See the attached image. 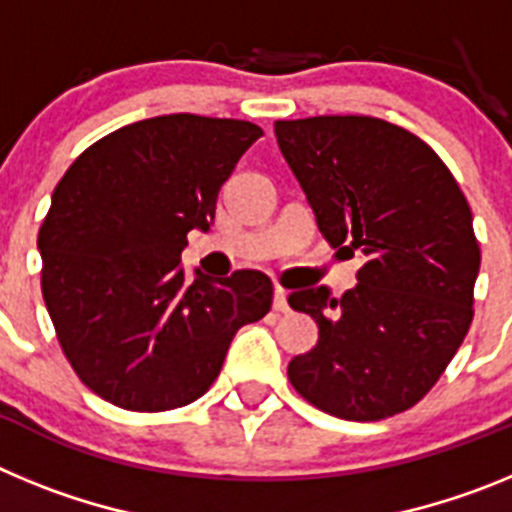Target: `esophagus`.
<instances>
[{
    "label": "esophagus",
    "instance_id": "1",
    "mask_svg": "<svg viewBox=\"0 0 512 512\" xmlns=\"http://www.w3.org/2000/svg\"><path fill=\"white\" fill-rule=\"evenodd\" d=\"M274 310H277V312H289L287 289H282V287L274 289Z\"/></svg>",
    "mask_w": 512,
    "mask_h": 512
}]
</instances>
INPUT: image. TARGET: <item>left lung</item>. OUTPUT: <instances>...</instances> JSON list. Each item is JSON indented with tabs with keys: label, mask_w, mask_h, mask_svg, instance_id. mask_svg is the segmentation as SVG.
Instances as JSON below:
<instances>
[{
	"label": "left lung",
	"mask_w": 512,
	"mask_h": 512,
	"mask_svg": "<svg viewBox=\"0 0 512 512\" xmlns=\"http://www.w3.org/2000/svg\"><path fill=\"white\" fill-rule=\"evenodd\" d=\"M274 133L325 241L364 261L341 297L325 284L289 295L320 330L289 361V382L343 420L413 408L472 325L479 246L467 197L431 146L379 117L279 120Z\"/></svg>",
	"instance_id": "obj_1"
}]
</instances>
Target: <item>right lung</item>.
Wrapping results in <instances>:
<instances>
[{
	"label": "right lung",
	"instance_id": "1",
	"mask_svg": "<svg viewBox=\"0 0 512 512\" xmlns=\"http://www.w3.org/2000/svg\"><path fill=\"white\" fill-rule=\"evenodd\" d=\"M264 135L246 120L179 112L104 135L53 192L38 235L58 343L94 395L161 413L210 390L246 323L271 310L253 269L184 282L189 230H210L217 192Z\"/></svg>",
	"mask_w": 512,
	"mask_h": 512
}]
</instances>
